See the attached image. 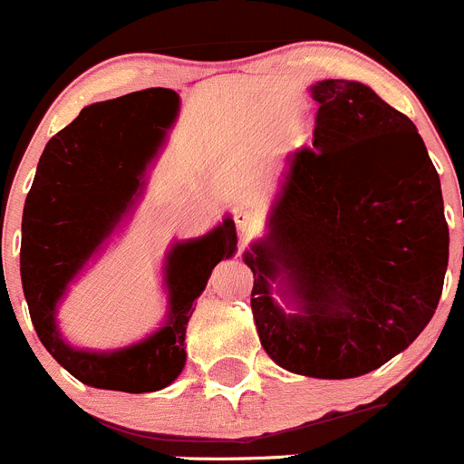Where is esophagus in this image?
Here are the masks:
<instances>
[{
	"label": "esophagus",
	"mask_w": 464,
	"mask_h": 464,
	"mask_svg": "<svg viewBox=\"0 0 464 464\" xmlns=\"http://www.w3.org/2000/svg\"><path fill=\"white\" fill-rule=\"evenodd\" d=\"M235 225L239 229L241 237H251L260 229L262 218L260 213L253 211V208H237L235 211Z\"/></svg>",
	"instance_id": "1"
}]
</instances>
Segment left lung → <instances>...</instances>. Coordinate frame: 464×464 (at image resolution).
<instances>
[{
  "label": "left lung",
  "instance_id": "left-lung-1",
  "mask_svg": "<svg viewBox=\"0 0 464 464\" xmlns=\"http://www.w3.org/2000/svg\"><path fill=\"white\" fill-rule=\"evenodd\" d=\"M314 143L290 160L267 239L246 253L262 348L283 370L353 379L425 330L449 267L440 174L416 125L355 81L314 85ZM300 306L283 314L271 281Z\"/></svg>",
  "mask_w": 464,
  "mask_h": 464
}]
</instances>
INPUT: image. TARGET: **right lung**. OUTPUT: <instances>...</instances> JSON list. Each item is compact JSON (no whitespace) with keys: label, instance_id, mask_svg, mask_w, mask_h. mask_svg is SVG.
<instances>
[{"label":"right lung","instance_id":"add662e5","mask_svg":"<svg viewBox=\"0 0 464 464\" xmlns=\"http://www.w3.org/2000/svg\"><path fill=\"white\" fill-rule=\"evenodd\" d=\"M176 109L179 94L169 88L88 106L46 143L24 199L20 278L32 325L48 353L92 388L153 392L181 374L192 304L211 269L237 248L229 218L202 239L176 244L167 257L169 323L137 346L88 353L64 343L57 332V299L130 207ZM143 129L151 130L146 140Z\"/></svg>","mask_w":464,"mask_h":464}]
</instances>
